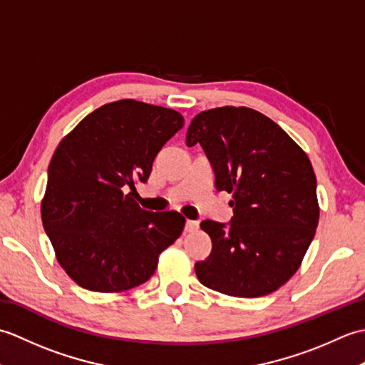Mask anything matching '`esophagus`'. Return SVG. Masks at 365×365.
Instances as JSON below:
<instances>
[{
  "instance_id": "obj_1",
  "label": "esophagus",
  "mask_w": 365,
  "mask_h": 365,
  "mask_svg": "<svg viewBox=\"0 0 365 365\" xmlns=\"http://www.w3.org/2000/svg\"><path fill=\"white\" fill-rule=\"evenodd\" d=\"M195 230H197V222L196 221H191V220L185 221V232H195Z\"/></svg>"
}]
</instances>
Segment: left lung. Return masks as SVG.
I'll return each mask as SVG.
<instances>
[{"label":"left lung","mask_w":365,"mask_h":365,"mask_svg":"<svg viewBox=\"0 0 365 365\" xmlns=\"http://www.w3.org/2000/svg\"><path fill=\"white\" fill-rule=\"evenodd\" d=\"M200 144L215 188L232 195L229 222L204 220L212 252L200 284L238 298L277 290L301 265L319 224L317 178L307 155L267 115L245 106L199 113L187 145Z\"/></svg>","instance_id":"left-lung-1"}]
</instances>
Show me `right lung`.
<instances>
[{
	"label": "right lung",
	"mask_w": 365,
	"mask_h": 365,
	"mask_svg": "<svg viewBox=\"0 0 365 365\" xmlns=\"http://www.w3.org/2000/svg\"><path fill=\"white\" fill-rule=\"evenodd\" d=\"M182 127L174 110L119 100L86 115L58 145L42 222L61 267L83 289L144 284L182 234L180 213L144 210L127 192L147 182L155 157Z\"/></svg>",
	"instance_id": "add662e5"
}]
</instances>
